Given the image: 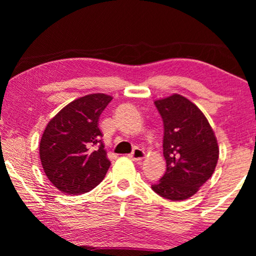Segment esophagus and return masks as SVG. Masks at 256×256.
Wrapping results in <instances>:
<instances>
[{"mask_svg": "<svg viewBox=\"0 0 256 256\" xmlns=\"http://www.w3.org/2000/svg\"><path fill=\"white\" fill-rule=\"evenodd\" d=\"M144 156H146V152L140 148H135L134 150H132V152L130 154V155H129L130 160H135V162H140V160H142L143 158H144Z\"/></svg>", "mask_w": 256, "mask_h": 256, "instance_id": "1", "label": "esophagus"}]
</instances>
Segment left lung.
Returning a JSON list of instances; mask_svg holds the SVG:
<instances>
[{"label":"left lung","mask_w":256,"mask_h":256,"mask_svg":"<svg viewBox=\"0 0 256 256\" xmlns=\"http://www.w3.org/2000/svg\"><path fill=\"white\" fill-rule=\"evenodd\" d=\"M155 106L163 120L166 171L152 188L166 199L184 200L214 172L218 143L208 118L186 98L174 94L156 100Z\"/></svg>","instance_id":"1"}]
</instances>
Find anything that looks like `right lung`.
<instances>
[{"label": "right lung", "mask_w": 256, "mask_h": 256, "mask_svg": "<svg viewBox=\"0 0 256 256\" xmlns=\"http://www.w3.org/2000/svg\"><path fill=\"white\" fill-rule=\"evenodd\" d=\"M110 96L88 94L65 106L48 122L40 156L48 180L65 194H86L101 183L110 169L99 129V118Z\"/></svg>", "instance_id": "add662e5"}]
</instances>
